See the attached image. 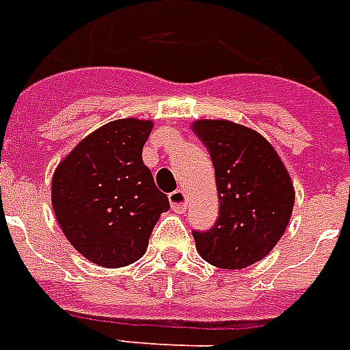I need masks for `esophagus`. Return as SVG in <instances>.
Returning a JSON list of instances; mask_svg holds the SVG:
<instances>
[{
  "mask_svg": "<svg viewBox=\"0 0 350 350\" xmlns=\"http://www.w3.org/2000/svg\"><path fill=\"white\" fill-rule=\"evenodd\" d=\"M170 203H172V208L180 214L188 206V196L185 193V190H175L173 193H170Z\"/></svg>",
  "mask_w": 350,
  "mask_h": 350,
  "instance_id": "esophagus-1",
  "label": "esophagus"
}]
</instances>
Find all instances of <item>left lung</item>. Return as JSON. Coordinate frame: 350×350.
Segmentation results:
<instances>
[{"label":"left lung","instance_id":"obj_1","mask_svg":"<svg viewBox=\"0 0 350 350\" xmlns=\"http://www.w3.org/2000/svg\"><path fill=\"white\" fill-rule=\"evenodd\" d=\"M191 131L210 151L219 201L208 232H193L197 253L223 269L256 264L282 238L295 188L275 147L258 131L228 120H196Z\"/></svg>","mask_w":350,"mask_h":350}]
</instances>
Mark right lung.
I'll list each match as a JSON object with an SVG mask.
<instances>
[{"label": "right lung", "instance_id": "right-lung-1", "mask_svg": "<svg viewBox=\"0 0 350 350\" xmlns=\"http://www.w3.org/2000/svg\"><path fill=\"white\" fill-rule=\"evenodd\" d=\"M151 120L123 118L83 138L51 178V204L62 232L79 253L101 267L135 264L167 196L157 188L142 149Z\"/></svg>", "mask_w": 350, "mask_h": 350}]
</instances>
